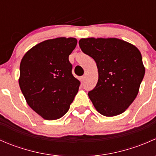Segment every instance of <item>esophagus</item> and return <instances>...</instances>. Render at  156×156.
<instances>
[{"label":"esophagus","mask_w":156,"mask_h":156,"mask_svg":"<svg viewBox=\"0 0 156 156\" xmlns=\"http://www.w3.org/2000/svg\"><path fill=\"white\" fill-rule=\"evenodd\" d=\"M85 78H86V76H85V75H83V76L81 77V82H84V81H85Z\"/></svg>","instance_id":"obj_1"}]
</instances>
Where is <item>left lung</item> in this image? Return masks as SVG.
Wrapping results in <instances>:
<instances>
[{"instance_id": "1", "label": "left lung", "mask_w": 156, "mask_h": 156, "mask_svg": "<svg viewBox=\"0 0 156 156\" xmlns=\"http://www.w3.org/2000/svg\"><path fill=\"white\" fill-rule=\"evenodd\" d=\"M79 46L98 69V82L88 92L94 107L108 117L122 114L137 96L145 75L140 50L118 38H82Z\"/></svg>"}]
</instances>
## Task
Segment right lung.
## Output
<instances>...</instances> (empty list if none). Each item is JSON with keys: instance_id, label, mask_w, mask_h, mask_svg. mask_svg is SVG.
Returning a JSON list of instances; mask_svg holds the SVG:
<instances>
[{"instance_id": "1", "label": "right lung", "mask_w": 156, "mask_h": 156, "mask_svg": "<svg viewBox=\"0 0 156 156\" xmlns=\"http://www.w3.org/2000/svg\"><path fill=\"white\" fill-rule=\"evenodd\" d=\"M77 45L73 37H57L35 45L20 63V89L28 105L47 120L60 119L69 111L80 81L69 60Z\"/></svg>"}]
</instances>
